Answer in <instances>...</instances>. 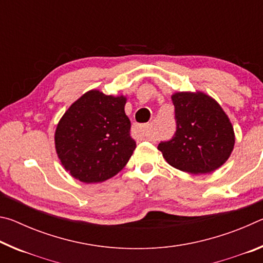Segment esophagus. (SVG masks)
Returning <instances> with one entry per match:
<instances>
[{
    "mask_svg": "<svg viewBox=\"0 0 263 263\" xmlns=\"http://www.w3.org/2000/svg\"><path fill=\"white\" fill-rule=\"evenodd\" d=\"M135 131L138 136L142 138V139H149L147 125H137L135 127Z\"/></svg>",
    "mask_w": 263,
    "mask_h": 263,
    "instance_id": "esophagus-1",
    "label": "esophagus"
}]
</instances>
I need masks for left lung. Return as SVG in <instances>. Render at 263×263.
Here are the masks:
<instances>
[{
	"mask_svg": "<svg viewBox=\"0 0 263 263\" xmlns=\"http://www.w3.org/2000/svg\"><path fill=\"white\" fill-rule=\"evenodd\" d=\"M175 106L176 132L161 141L166 161L190 174L215 172L230 158L234 147V131L228 115L217 102L202 91H181L172 95Z\"/></svg>",
	"mask_w": 263,
	"mask_h": 263,
	"instance_id": "obj_1",
	"label": "left lung"
}]
</instances>
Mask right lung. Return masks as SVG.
I'll return each mask as SVG.
<instances>
[{"instance_id": "1", "label": "right lung", "mask_w": 263, "mask_h": 263, "mask_svg": "<svg viewBox=\"0 0 263 263\" xmlns=\"http://www.w3.org/2000/svg\"><path fill=\"white\" fill-rule=\"evenodd\" d=\"M125 96L89 90L69 106L58 123V158L74 179L103 182L118 174L136 149L125 115Z\"/></svg>"}]
</instances>
